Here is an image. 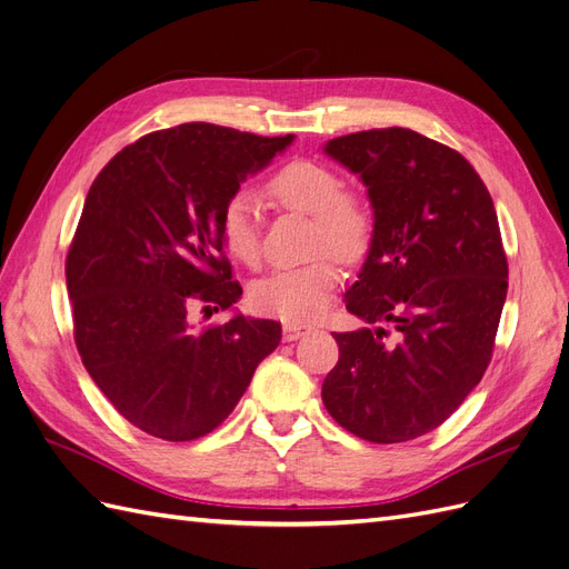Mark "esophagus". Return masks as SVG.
Wrapping results in <instances>:
<instances>
[{
    "label": "esophagus",
    "mask_w": 569,
    "mask_h": 569,
    "mask_svg": "<svg viewBox=\"0 0 569 569\" xmlns=\"http://www.w3.org/2000/svg\"><path fill=\"white\" fill-rule=\"evenodd\" d=\"M311 330H313L311 325H303V322H284L282 335H284V341H297L299 337L308 335Z\"/></svg>",
    "instance_id": "obj_1"
}]
</instances>
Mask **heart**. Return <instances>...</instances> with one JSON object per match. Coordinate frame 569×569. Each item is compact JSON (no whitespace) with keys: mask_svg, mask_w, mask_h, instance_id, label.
I'll list each match as a JSON object with an SVG mask.
<instances>
[{"mask_svg":"<svg viewBox=\"0 0 569 569\" xmlns=\"http://www.w3.org/2000/svg\"><path fill=\"white\" fill-rule=\"evenodd\" d=\"M268 194L284 209L313 216V253L330 251L303 266L270 270L251 284L249 299L258 313L289 322L313 320L327 311L341 282L337 258L356 263L372 244L375 213L366 197L343 189L330 166L289 161L270 176ZM220 242L234 261L249 268L261 261L258 201L251 192L232 194L218 218Z\"/></svg>","mask_w":569,"mask_h":569,"instance_id":"heart-1","label":"heart"}]
</instances>
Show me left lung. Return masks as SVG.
<instances>
[{
    "mask_svg": "<svg viewBox=\"0 0 569 569\" xmlns=\"http://www.w3.org/2000/svg\"><path fill=\"white\" fill-rule=\"evenodd\" d=\"M325 153L368 187L375 234L335 332L327 412L351 435L399 443L437 429L489 368L508 261L487 184L470 161L408 128L335 137ZM389 321L396 342H385Z\"/></svg>",
    "mask_w": 569,
    "mask_h": 569,
    "instance_id": "obj_1",
    "label": "left lung"
}]
</instances>
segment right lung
<instances>
[{"instance_id":"1","label":"right lung","mask_w":569,"mask_h":569,"mask_svg":"<svg viewBox=\"0 0 569 569\" xmlns=\"http://www.w3.org/2000/svg\"><path fill=\"white\" fill-rule=\"evenodd\" d=\"M291 142L184 123L118 151L90 187L66 258L76 347L101 393L151 437L213 432L278 349L280 322L194 327L189 311H228L242 297L218 218Z\"/></svg>"}]
</instances>
